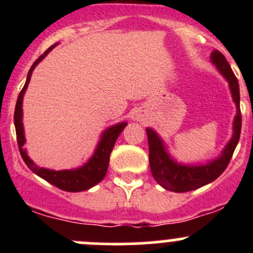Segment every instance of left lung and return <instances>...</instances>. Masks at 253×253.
Listing matches in <instances>:
<instances>
[{
	"label": "left lung",
	"instance_id": "8db88e82",
	"mask_svg": "<svg viewBox=\"0 0 253 253\" xmlns=\"http://www.w3.org/2000/svg\"><path fill=\"white\" fill-rule=\"evenodd\" d=\"M211 60L219 72L228 81L234 103L236 104V116L234 119V133L221 152L220 157L207 164L183 165L175 162L167 152L164 142L152 128H145L149 144V165L153 177L165 190L172 192H187L211 182L224 172L230 163L241 133V111H240L239 82L226 61L225 56L218 50L211 53Z\"/></svg>",
	"mask_w": 253,
	"mask_h": 253
}]
</instances>
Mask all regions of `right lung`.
<instances>
[{"mask_svg":"<svg viewBox=\"0 0 253 253\" xmlns=\"http://www.w3.org/2000/svg\"><path fill=\"white\" fill-rule=\"evenodd\" d=\"M57 44L52 45L33 63V66L30 67L29 72H28L27 81H25L24 86L20 90L19 95H18L17 104H16V110H14V126H16V133H17V142L18 147H19L20 155H22L23 160L27 164V167L32 170L34 174L40 176L42 178H44L45 181L50 182L51 185L56 186L57 188L63 191H67V192H81V191L89 190L90 187L95 186L96 183L100 182L104 177H105L106 171H108L109 167V160H110V153L114 148L115 142L119 138L120 133L122 132V129L126 127L127 122H120V124L114 125V126L109 127L104 131V133L101 134L100 142L96 145V149L94 152L93 157L88 160V163L83 165V167L78 168V169H72V170H60V171H56V170H50L45 169V168H39L37 167L34 162L28 157L27 150L23 148L25 143V137H24V128H23V96H24L25 90L28 88V84L30 82V77H32V73L34 71V68L37 67L38 63L52 50L53 47Z\"/></svg>","mask_w":253,"mask_h":253,"instance_id":"1","label":"right lung"}]
</instances>
